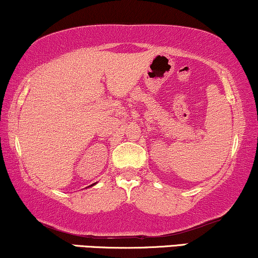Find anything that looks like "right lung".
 <instances>
[{
  "mask_svg": "<svg viewBox=\"0 0 258 258\" xmlns=\"http://www.w3.org/2000/svg\"><path fill=\"white\" fill-rule=\"evenodd\" d=\"M94 184H95V183H94ZM94 184H91V185H89V186H93V185H94Z\"/></svg>",
  "mask_w": 258,
  "mask_h": 258,
  "instance_id": "obj_1",
  "label": "right lung"
}]
</instances>
